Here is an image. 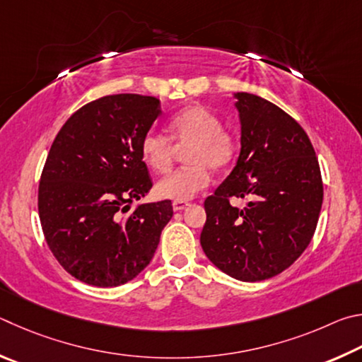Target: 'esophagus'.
<instances>
[{
    "label": "esophagus",
    "mask_w": 362,
    "mask_h": 362,
    "mask_svg": "<svg viewBox=\"0 0 362 362\" xmlns=\"http://www.w3.org/2000/svg\"><path fill=\"white\" fill-rule=\"evenodd\" d=\"M189 206V202H173V210L175 211H182Z\"/></svg>",
    "instance_id": "1"
}]
</instances>
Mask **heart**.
<instances>
[{
  "mask_svg": "<svg viewBox=\"0 0 362 362\" xmlns=\"http://www.w3.org/2000/svg\"><path fill=\"white\" fill-rule=\"evenodd\" d=\"M170 136L157 130L146 132L139 143V156L151 170L167 173L173 167L175 146L186 148L187 167L173 171L157 182L158 197L186 202L194 199L210 185V168L224 170L237 154V138L223 127L218 114L211 110L192 105L176 112L168 120Z\"/></svg>",
  "mask_w": 362,
  "mask_h": 362,
  "instance_id": "heart-1",
  "label": "heart"
}]
</instances>
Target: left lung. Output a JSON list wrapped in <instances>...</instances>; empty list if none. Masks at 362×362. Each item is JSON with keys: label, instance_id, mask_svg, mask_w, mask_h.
Returning a JSON list of instances; mask_svg holds the SVG:
<instances>
[{"label": "left lung", "instance_id": "obj_1", "mask_svg": "<svg viewBox=\"0 0 362 362\" xmlns=\"http://www.w3.org/2000/svg\"><path fill=\"white\" fill-rule=\"evenodd\" d=\"M242 151L232 173L205 200L200 243L224 274L262 281L297 261L318 224L322 180L305 130L281 107L238 92ZM230 198H248L245 209Z\"/></svg>", "mask_w": 362, "mask_h": 362}]
</instances>
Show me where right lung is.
Listing matches in <instances>:
<instances>
[{"instance_id":"obj_1","label":"right lung","mask_w":362,"mask_h":362,"mask_svg":"<svg viewBox=\"0 0 362 362\" xmlns=\"http://www.w3.org/2000/svg\"><path fill=\"white\" fill-rule=\"evenodd\" d=\"M160 114L156 97L106 95L79 107L57 133L41 173L37 211L49 250L76 280L119 286L154 256L173 216L171 202L127 213L152 187L139 143Z\"/></svg>"}]
</instances>
